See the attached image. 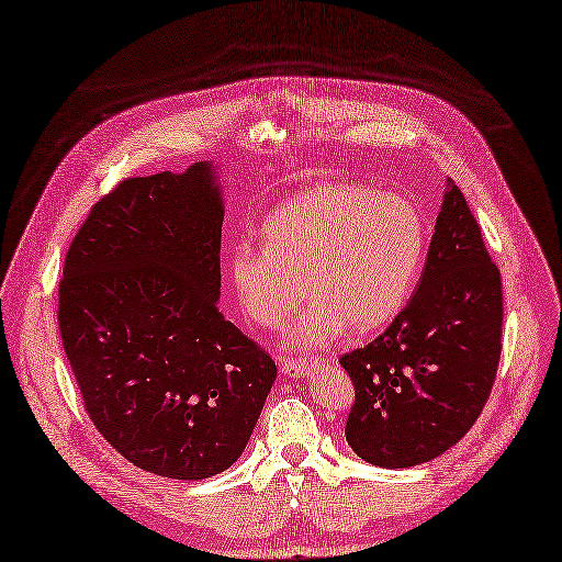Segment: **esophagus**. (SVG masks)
Returning <instances> with one entry per match:
<instances>
[{
	"instance_id": "esophagus-1",
	"label": "esophagus",
	"mask_w": 562,
	"mask_h": 562,
	"mask_svg": "<svg viewBox=\"0 0 562 562\" xmlns=\"http://www.w3.org/2000/svg\"><path fill=\"white\" fill-rule=\"evenodd\" d=\"M311 366H313V361L302 359V357H283V359H281V363H279L281 372H283V375H288V378L308 375V372H311Z\"/></svg>"
}]
</instances>
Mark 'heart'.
<instances>
[{"label": "heart", "mask_w": 562, "mask_h": 562, "mask_svg": "<svg viewBox=\"0 0 562 562\" xmlns=\"http://www.w3.org/2000/svg\"><path fill=\"white\" fill-rule=\"evenodd\" d=\"M262 247L231 249V277L245 313L281 329L306 292L311 306L292 342L323 347L347 325L370 331L403 308L416 281L425 231L412 201L357 184H323L270 212Z\"/></svg>", "instance_id": "1"}]
</instances>
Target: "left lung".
Wrapping results in <instances>:
<instances>
[{
  "instance_id": "left-lung-1",
  "label": "left lung",
  "mask_w": 562,
  "mask_h": 562,
  "mask_svg": "<svg viewBox=\"0 0 562 562\" xmlns=\"http://www.w3.org/2000/svg\"><path fill=\"white\" fill-rule=\"evenodd\" d=\"M501 331V272L450 182L414 297L384 334L338 359L355 386L347 443L384 469L439 458L487 403Z\"/></svg>"
}]
</instances>
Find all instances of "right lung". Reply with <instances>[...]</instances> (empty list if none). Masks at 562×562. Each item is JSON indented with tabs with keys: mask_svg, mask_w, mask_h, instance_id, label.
I'll return each instance as SVG.
<instances>
[{
	"mask_svg": "<svg viewBox=\"0 0 562 562\" xmlns=\"http://www.w3.org/2000/svg\"><path fill=\"white\" fill-rule=\"evenodd\" d=\"M210 165L125 178L89 212L59 281V334L85 409L135 467L203 480L243 456L277 363L220 311Z\"/></svg>",
	"mask_w": 562,
	"mask_h": 562,
	"instance_id": "1",
	"label": "right lung"
}]
</instances>
